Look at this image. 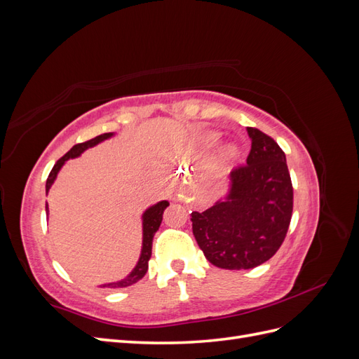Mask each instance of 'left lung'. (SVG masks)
<instances>
[{
	"mask_svg": "<svg viewBox=\"0 0 359 359\" xmlns=\"http://www.w3.org/2000/svg\"><path fill=\"white\" fill-rule=\"evenodd\" d=\"M252 149L231 172V191L203 212H191L193 235L219 268L250 269L283 244L293 210L285 151L256 127H247Z\"/></svg>",
	"mask_w": 359,
	"mask_h": 359,
	"instance_id": "1",
	"label": "left lung"
}]
</instances>
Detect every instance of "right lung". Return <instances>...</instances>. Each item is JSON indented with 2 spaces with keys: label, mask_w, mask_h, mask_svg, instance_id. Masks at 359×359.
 Wrapping results in <instances>:
<instances>
[{
  "label": "right lung",
  "mask_w": 359,
  "mask_h": 359,
  "mask_svg": "<svg viewBox=\"0 0 359 359\" xmlns=\"http://www.w3.org/2000/svg\"><path fill=\"white\" fill-rule=\"evenodd\" d=\"M112 133H103L100 136H97L94 139H90L86 140V142H82V144H78L74 145L69 153L64 154L55 165H53L49 177L46 180V193L49 191L50 186L53 180L57 178V173L58 170L61 169V166L64 165V161H67L69 158H73V157H78L81 153H83V151L86 148L90 147H94L99 142H102V140L111 137ZM166 206H169V202L168 201H161L158 202L157 205L151 206L149 210L145 211L144 214V245H142V253H140V257H139V262L137 265L135 266V269L130 273L124 280L121 281H116V283H109V285H103L102 287H127V286H132L135 285L136 281H139L140 278H142L147 271H148V260L151 257V248H153V238H154V233L158 231V227L161 224V220H163V211L166 210ZM46 211H48V205H46Z\"/></svg>",
  "instance_id": "obj_1"
}]
</instances>
